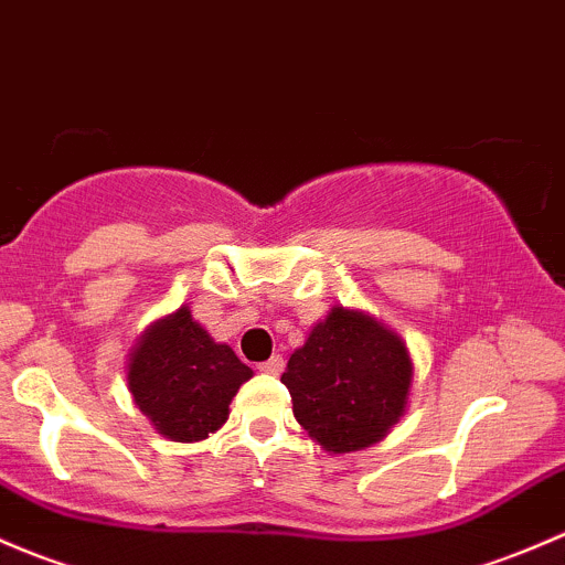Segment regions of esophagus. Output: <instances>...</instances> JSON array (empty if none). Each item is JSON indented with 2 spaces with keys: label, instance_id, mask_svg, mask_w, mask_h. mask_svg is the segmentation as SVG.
Returning a JSON list of instances; mask_svg holds the SVG:
<instances>
[{
  "label": "esophagus",
  "instance_id": "esophagus-1",
  "mask_svg": "<svg viewBox=\"0 0 565 565\" xmlns=\"http://www.w3.org/2000/svg\"><path fill=\"white\" fill-rule=\"evenodd\" d=\"M258 370L266 372V375H280V372H282V356H271L269 362H260Z\"/></svg>",
  "mask_w": 565,
  "mask_h": 565
}]
</instances>
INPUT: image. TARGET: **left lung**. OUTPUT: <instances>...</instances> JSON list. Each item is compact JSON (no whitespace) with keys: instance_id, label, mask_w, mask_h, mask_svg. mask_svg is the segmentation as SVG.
Masks as SVG:
<instances>
[{"instance_id":"obj_1","label":"left lung","mask_w":565,"mask_h":565,"mask_svg":"<svg viewBox=\"0 0 565 565\" xmlns=\"http://www.w3.org/2000/svg\"><path fill=\"white\" fill-rule=\"evenodd\" d=\"M280 381L307 435L331 455H348L386 438L399 422L413 362L397 331L367 312L331 307L290 353Z\"/></svg>"}]
</instances>
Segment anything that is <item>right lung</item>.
I'll use <instances>...</instances> for the list:
<instances>
[{"mask_svg":"<svg viewBox=\"0 0 565 565\" xmlns=\"http://www.w3.org/2000/svg\"><path fill=\"white\" fill-rule=\"evenodd\" d=\"M253 370L214 342L188 307L149 326L127 362V386L138 411L162 438L193 444L228 418V405Z\"/></svg>","mask_w":565,"mask_h":565,"instance_id":"right-lung-1","label":"right lung"}]
</instances>
